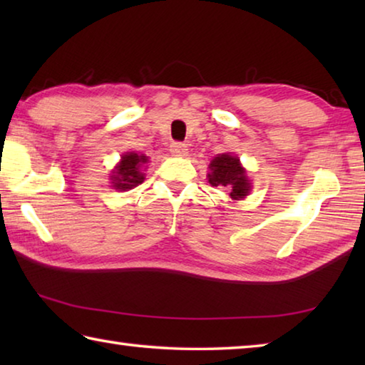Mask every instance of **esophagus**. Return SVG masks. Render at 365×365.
<instances>
[{
    "label": "esophagus",
    "mask_w": 365,
    "mask_h": 365,
    "mask_svg": "<svg viewBox=\"0 0 365 365\" xmlns=\"http://www.w3.org/2000/svg\"><path fill=\"white\" fill-rule=\"evenodd\" d=\"M170 153L174 154V156H188V146L185 143H172L170 145Z\"/></svg>",
    "instance_id": "esophagus-1"
}]
</instances>
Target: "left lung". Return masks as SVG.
<instances>
[{"label":"left lung","mask_w":365,"mask_h":365,"mask_svg":"<svg viewBox=\"0 0 365 365\" xmlns=\"http://www.w3.org/2000/svg\"><path fill=\"white\" fill-rule=\"evenodd\" d=\"M211 172L207 174L212 187H225L230 190V197L235 201L243 200L250 195L251 182L246 177V170L240 164V159L232 154H217L209 164Z\"/></svg>","instance_id":"obj_1"}]
</instances>
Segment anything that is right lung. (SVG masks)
Segmentation results:
<instances>
[{"mask_svg": "<svg viewBox=\"0 0 365 365\" xmlns=\"http://www.w3.org/2000/svg\"><path fill=\"white\" fill-rule=\"evenodd\" d=\"M148 163V158L145 154L138 153H125L122 154L120 163L115 165V169L110 174V180H113V187L115 190L127 191L140 183H143L145 174L141 172V165Z\"/></svg>", "mask_w": 365, "mask_h": 365, "instance_id": "1", "label": "right lung"}]
</instances>
